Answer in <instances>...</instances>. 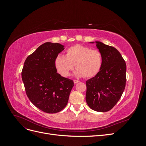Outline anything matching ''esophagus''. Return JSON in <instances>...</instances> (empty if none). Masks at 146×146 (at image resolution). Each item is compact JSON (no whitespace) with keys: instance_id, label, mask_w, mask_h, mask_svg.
Here are the masks:
<instances>
[{"instance_id":"34e87169","label":"esophagus","mask_w":146,"mask_h":146,"mask_svg":"<svg viewBox=\"0 0 146 146\" xmlns=\"http://www.w3.org/2000/svg\"><path fill=\"white\" fill-rule=\"evenodd\" d=\"M79 82H80V81L77 80H74V83H78Z\"/></svg>"}]
</instances>
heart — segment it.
<instances>
[{
	"label": "heart",
	"mask_w": 146,
	"mask_h": 146,
	"mask_svg": "<svg viewBox=\"0 0 146 146\" xmlns=\"http://www.w3.org/2000/svg\"><path fill=\"white\" fill-rule=\"evenodd\" d=\"M55 64L58 72L63 77L69 76L75 65L77 69L74 74L76 76L91 78L100 70L102 58L98 50L77 44L68 48L65 56H57Z\"/></svg>",
	"instance_id": "b5f03b06"
}]
</instances>
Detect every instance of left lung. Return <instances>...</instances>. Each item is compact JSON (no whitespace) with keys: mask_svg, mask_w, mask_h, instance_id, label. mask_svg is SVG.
Masks as SVG:
<instances>
[{"mask_svg":"<svg viewBox=\"0 0 146 146\" xmlns=\"http://www.w3.org/2000/svg\"><path fill=\"white\" fill-rule=\"evenodd\" d=\"M96 43L102 58L98 74L86 82V101L96 111L106 112L112 109L120 99L126 83V63L119 52L100 41Z\"/></svg>","mask_w":146,"mask_h":146,"instance_id":"1","label":"left lung"}]
</instances>
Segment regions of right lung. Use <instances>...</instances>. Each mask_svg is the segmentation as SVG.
Masks as SVG:
<instances>
[{
    "instance_id": "1",
    "label": "right lung",
    "mask_w": 146,
    "mask_h": 146,
    "mask_svg": "<svg viewBox=\"0 0 146 146\" xmlns=\"http://www.w3.org/2000/svg\"><path fill=\"white\" fill-rule=\"evenodd\" d=\"M64 46L47 42L26 58L22 79L35 107L47 113L61 111L68 104L74 82L56 72L55 61Z\"/></svg>"
}]
</instances>
